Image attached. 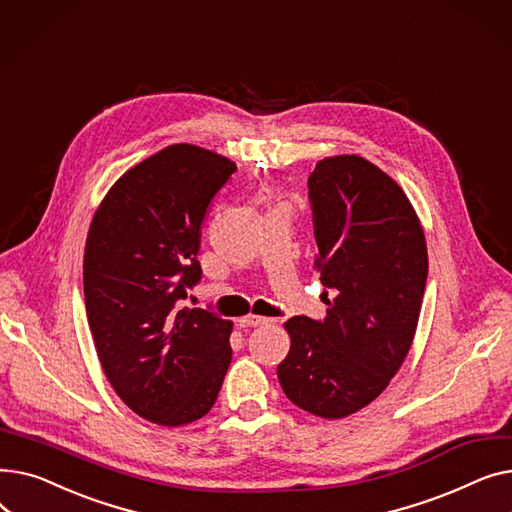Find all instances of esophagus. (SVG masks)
<instances>
[{"label":"esophagus","mask_w":512,"mask_h":512,"mask_svg":"<svg viewBox=\"0 0 512 512\" xmlns=\"http://www.w3.org/2000/svg\"><path fill=\"white\" fill-rule=\"evenodd\" d=\"M270 317H261V315H247V317H242V319H238V326L240 328H259V326H267L270 324Z\"/></svg>","instance_id":"34e87169"}]
</instances>
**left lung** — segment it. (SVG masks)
<instances>
[{
    "instance_id": "8db88e82",
    "label": "left lung",
    "mask_w": 512,
    "mask_h": 512,
    "mask_svg": "<svg viewBox=\"0 0 512 512\" xmlns=\"http://www.w3.org/2000/svg\"><path fill=\"white\" fill-rule=\"evenodd\" d=\"M307 186L313 267L330 309L324 319L286 321L292 342L278 380L303 411L340 419L378 398L405 361L425 294L427 247L407 195L367 159H321Z\"/></svg>"
}]
</instances>
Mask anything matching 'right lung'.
<instances>
[{"instance_id": "1", "label": "right lung", "mask_w": 512, "mask_h": 512, "mask_svg": "<svg viewBox=\"0 0 512 512\" xmlns=\"http://www.w3.org/2000/svg\"><path fill=\"white\" fill-rule=\"evenodd\" d=\"M234 172L218 153L170 145L112 186L89 228L85 307L103 373L159 425L207 415L232 359V321L182 301L203 278V222Z\"/></svg>"}]
</instances>
